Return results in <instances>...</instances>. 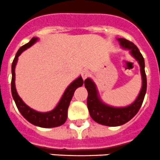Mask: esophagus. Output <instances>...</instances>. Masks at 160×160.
Here are the masks:
<instances>
[{
	"mask_svg": "<svg viewBox=\"0 0 160 160\" xmlns=\"http://www.w3.org/2000/svg\"><path fill=\"white\" fill-rule=\"evenodd\" d=\"M89 74H90V73H89L87 70H83L82 73V77L83 80H85V79L87 78L89 76Z\"/></svg>",
	"mask_w": 160,
	"mask_h": 160,
	"instance_id": "1",
	"label": "esophagus"
}]
</instances>
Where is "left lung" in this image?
<instances>
[{
	"instance_id": "8db88e82",
	"label": "left lung",
	"mask_w": 160,
	"mask_h": 160,
	"mask_svg": "<svg viewBox=\"0 0 160 160\" xmlns=\"http://www.w3.org/2000/svg\"><path fill=\"white\" fill-rule=\"evenodd\" d=\"M122 49H129L132 57L135 59L140 66L142 76V88L136 99L128 107H114L103 102L99 97V94L95 83L92 79L85 80V87L88 91L87 107L90 117L98 123L109 127H117L128 122L139 111L147 91V77L145 73V63L142 55L135 44L125 38H118Z\"/></svg>"
}]
</instances>
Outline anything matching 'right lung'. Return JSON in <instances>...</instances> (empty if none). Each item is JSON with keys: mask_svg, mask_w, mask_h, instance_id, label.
<instances>
[{"mask_svg": "<svg viewBox=\"0 0 160 160\" xmlns=\"http://www.w3.org/2000/svg\"><path fill=\"white\" fill-rule=\"evenodd\" d=\"M38 38H32L30 42H28L18 49L16 56L14 58L13 62L12 64V81H11V91L12 95L13 98L14 102L16 103V106L22 116L25 119L29 121L30 123L35 126L40 127L44 128H57L59 126L62 125L67 119V111L68 107L70 105V102L72 99L74 91L78 87H82L83 85V80L81 76H79L74 81L72 82L67 88L65 90L64 94L62 96L58 105L56 106L53 110L49 112H38L34 111L33 109L30 108L22 101V99L18 95L17 92L16 87H15V67H16L17 62H18V57L21 53L28 48L31 47L34 43L38 42Z\"/></svg>", "mask_w": 160, "mask_h": 160, "instance_id": "right-lung-1", "label": "right lung"}]
</instances>
